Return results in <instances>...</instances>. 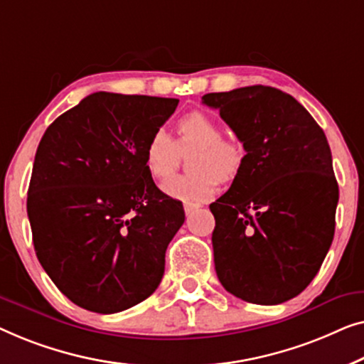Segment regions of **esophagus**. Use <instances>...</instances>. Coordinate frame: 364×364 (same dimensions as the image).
Masks as SVG:
<instances>
[{"instance_id": "esophagus-1", "label": "esophagus", "mask_w": 364, "mask_h": 364, "mask_svg": "<svg viewBox=\"0 0 364 364\" xmlns=\"http://www.w3.org/2000/svg\"><path fill=\"white\" fill-rule=\"evenodd\" d=\"M199 208V204H194V203H184V213H186V216H189L193 211H196Z\"/></svg>"}]
</instances>
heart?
Instances as JSON below:
<instances>
[{
    "instance_id": "1",
    "label": "heart",
    "mask_w": 364,
    "mask_h": 364,
    "mask_svg": "<svg viewBox=\"0 0 364 364\" xmlns=\"http://www.w3.org/2000/svg\"><path fill=\"white\" fill-rule=\"evenodd\" d=\"M176 141L166 132L151 133L145 145V166L151 178L166 180L176 171L181 155L188 156V175L163 183V193L186 203L206 201L216 193L219 180L237 175L244 163V146L237 138L223 136L211 115L191 112L176 122Z\"/></svg>"
}]
</instances>
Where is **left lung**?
Returning <instances> with one entry per match:
<instances>
[{"label": "left lung", "mask_w": 364, "mask_h": 364, "mask_svg": "<svg viewBox=\"0 0 364 364\" xmlns=\"http://www.w3.org/2000/svg\"><path fill=\"white\" fill-rule=\"evenodd\" d=\"M203 104L245 150L229 191L209 206L218 279L250 304H282L314 280L333 240L330 145L305 107L274 87L206 94Z\"/></svg>", "instance_id": "8db88e82"}]
</instances>
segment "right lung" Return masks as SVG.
<instances>
[{
    "label": "right lung",
    "mask_w": 364,
    "mask_h": 364,
    "mask_svg": "<svg viewBox=\"0 0 364 364\" xmlns=\"http://www.w3.org/2000/svg\"><path fill=\"white\" fill-rule=\"evenodd\" d=\"M178 102L95 92L41 138L28 189L34 250L82 309L117 314L161 282L184 209L155 186L145 145Z\"/></svg>",
    "instance_id": "obj_1"
}]
</instances>
